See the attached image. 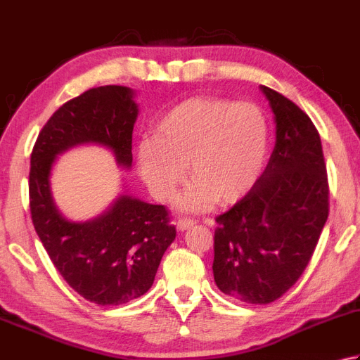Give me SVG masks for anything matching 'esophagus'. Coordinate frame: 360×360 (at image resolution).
<instances>
[{"mask_svg":"<svg viewBox=\"0 0 360 360\" xmlns=\"http://www.w3.org/2000/svg\"><path fill=\"white\" fill-rule=\"evenodd\" d=\"M195 224V221L192 220V218H179L178 223H176V226H178L179 231H186L188 228H192Z\"/></svg>","mask_w":360,"mask_h":360,"instance_id":"obj_1","label":"esophagus"}]
</instances>
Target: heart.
I'll use <instances>...</instances> for the list:
<instances>
[{
    "instance_id": "obj_1",
    "label": "heart",
    "mask_w": 360,
    "mask_h": 360,
    "mask_svg": "<svg viewBox=\"0 0 360 360\" xmlns=\"http://www.w3.org/2000/svg\"><path fill=\"white\" fill-rule=\"evenodd\" d=\"M269 146L270 123L259 105L198 96L160 117L154 139L139 146L137 164L160 201L174 198L188 164L195 181L182 207L200 212L215 201L232 204L245 198L262 176Z\"/></svg>"
}]
</instances>
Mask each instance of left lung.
Wrapping results in <instances>:
<instances>
[{"instance_id":"left-lung-1","label":"left lung","mask_w":360,"mask_h":360,"mask_svg":"<svg viewBox=\"0 0 360 360\" xmlns=\"http://www.w3.org/2000/svg\"><path fill=\"white\" fill-rule=\"evenodd\" d=\"M276 123V143L251 192L218 215L214 279L224 295L269 304L290 288L311 260L329 214L320 134L304 110L260 86Z\"/></svg>"}]
</instances>
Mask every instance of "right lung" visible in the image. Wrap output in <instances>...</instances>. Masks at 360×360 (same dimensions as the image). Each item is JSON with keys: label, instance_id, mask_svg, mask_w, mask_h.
<instances>
[{"label": "right lung", "instance_id": "obj_1", "mask_svg": "<svg viewBox=\"0 0 360 360\" xmlns=\"http://www.w3.org/2000/svg\"><path fill=\"white\" fill-rule=\"evenodd\" d=\"M137 114L129 87L90 89L54 112L31 154L30 207L35 232L67 284L100 306L126 304L150 290L176 228L165 206L131 195H120L94 220L68 221L53 200L49 174L59 154L81 143L108 146L117 164L129 168Z\"/></svg>", "mask_w": 360, "mask_h": 360}]
</instances>
